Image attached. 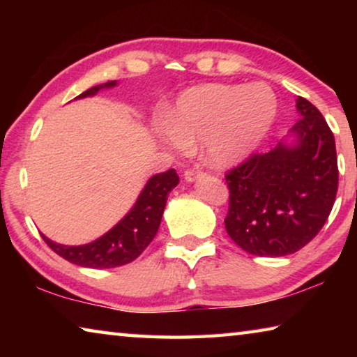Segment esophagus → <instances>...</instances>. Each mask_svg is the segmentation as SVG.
Masks as SVG:
<instances>
[{
	"mask_svg": "<svg viewBox=\"0 0 357 357\" xmlns=\"http://www.w3.org/2000/svg\"><path fill=\"white\" fill-rule=\"evenodd\" d=\"M198 176H202V172L200 170H187L184 173V179L187 181V183H193Z\"/></svg>",
	"mask_w": 357,
	"mask_h": 357,
	"instance_id": "1",
	"label": "esophagus"
}]
</instances>
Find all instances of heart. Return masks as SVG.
<instances>
[{
  "label": "heart",
  "mask_w": 357,
  "mask_h": 357,
  "mask_svg": "<svg viewBox=\"0 0 357 357\" xmlns=\"http://www.w3.org/2000/svg\"><path fill=\"white\" fill-rule=\"evenodd\" d=\"M277 112V96L263 83L250 86L204 84L189 89L178 99L162 140L179 151L203 142L211 165L233 167L264 140Z\"/></svg>",
  "instance_id": "b5f03b06"
}]
</instances>
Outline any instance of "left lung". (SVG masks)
Returning a JSON list of instances; mask_svg holds the SVG:
<instances>
[{"instance_id":"1","label":"left lung","mask_w":357,"mask_h":357,"mask_svg":"<svg viewBox=\"0 0 357 357\" xmlns=\"http://www.w3.org/2000/svg\"><path fill=\"white\" fill-rule=\"evenodd\" d=\"M299 119L264 154H252L225 174L228 236L258 257H285L317 236L334 206L335 140L315 105L296 99Z\"/></svg>"}]
</instances>
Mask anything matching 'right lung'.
Listing matches in <instances>:
<instances>
[{"label":"right lung","mask_w":357,"mask_h":357,"mask_svg":"<svg viewBox=\"0 0 357 357\" xmlns=\"http://www.w3.org/2000/svg\"><path fill=\"white\" fill-rule=\"evenodd\" d=\"M116 86V82H108L89 88L75 99L91 98L100 89ZM179 183L176 172L170 168L164 173H157L148 179L143 190L130 211L116 225L93 243L83 245H64L53 243L45 234L42 238L50 249L68 261L82 268L110 269L134 261L154 239L160 227L168 193Z\"/></svg>","instance_id":"right-lung-1"}]
</instances>
